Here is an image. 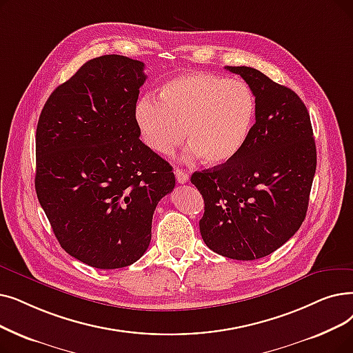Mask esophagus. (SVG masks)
<instances>
[{
    "instance_id": "esophagus-1",
    "label": "esophagus",
    "mask_w": 353,
    "mask_h": 353,
    "mask_svg": "<svg viewBox=\"0 0 353 353\" xmlns=\"http://www.w3.org/2000/svg\"><path fill=\"white\" fill-rule=\"evenodd\" d=\"M174 176L177 179V183H180V185H185V183L189 181V174L185 170H181V168H176Z\"/></svg>"
}]
</instances>
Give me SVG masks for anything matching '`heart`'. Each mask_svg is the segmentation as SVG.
Masks as SVG:
<instances>
[{
    "label": "heart",
    "mask_w": 353,
    "mask_h": 353,
    "mask_svg": "<svg viewBox=\"0 0 353 353\" xmlns=\"http://www.w3.org/2000/svg\"><path fill=\"white\" fill-rule=\"evenodd\" d=\"M159 99L137 102L135 119L144 143L160 154H170L186 139L189 156L208 164L234 159L247 141L255 97L239 79L206 72H190L167 81Z\"/></svg>",
    "instance_id": "1"
}]
</instances>
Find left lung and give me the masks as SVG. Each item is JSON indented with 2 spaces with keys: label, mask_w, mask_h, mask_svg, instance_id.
Returning <instances> with one entry per match:
<instances>
[{
  "label": "left lung",
  "mask_w": 353,
  "mask_h": 353,
  "mask_svg": "<svg viewBox=\"0 0 353 353\" xmlns=\"http://www.w3.org/2000/svg\"><path fill=\"white\" fill-rule=\"evenodd\" d=\"M255 97V124L238 154L192 174L205 201L199 221L208 247L252 261L293 236L309 206L316 144L307 108L294 90L254 68L226 66Z\"/></svg>",
  "instance_id": "8db88e82"
}]
</instances>
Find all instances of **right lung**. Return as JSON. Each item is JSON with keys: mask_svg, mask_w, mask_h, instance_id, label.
<instances>
[{"mask_svg": "<svg viewBox=\"0 0 353 353\" xmlns=\"http://www.w3.org/2000/svg\"><path fill=\"white\" fill-rule=\"evenodd\" d=\"M145 78L140 60L95 57L53 90L39 118V202L60 247L101 270L144 255L152 213L176 185L172 165L140 140Z\"/></svg>", "mask_w": 353, "mask_h": 353, "instance_id": "obj_1", "label": "right lung"}]
</instances>
